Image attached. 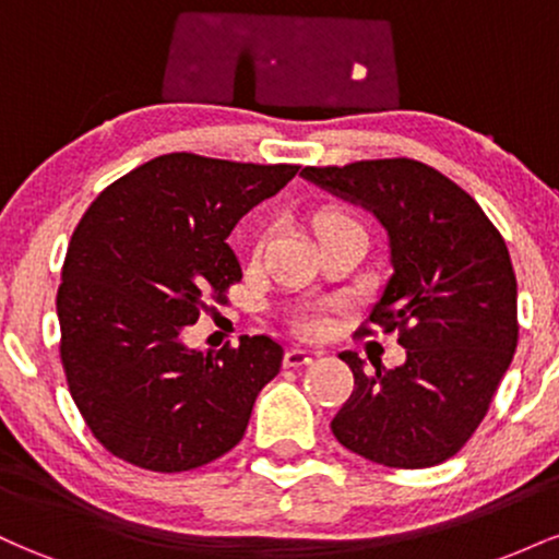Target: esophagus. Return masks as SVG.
Returning <instances> with one entry per match:
<instances>
[{
    "label": "esophagus",
    "instance_id": "1",
    "mask_svg": "<svg viewBox=\"0 0 559 559\" xmlns=\"http://www.w3.org/2000/svg\"><path fill=\"white\" fill-rule=\"evenodd\" d=\"M286 368H305V365L312 362V355L307 349H299V346H292L284 357Z\"/></svg>",
    "mask_w": 559,
    "mask_h": 559
}]
</instances>
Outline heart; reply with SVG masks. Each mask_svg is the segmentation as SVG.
I'll return each mask as SVG.
<instances>
[{
	"mask_svg": "<svg viewBox=\"0 0 559 559\" xmlns=\"http://www.w3.org/2000/svg\"><path fill=\"white\" fill-rule=\"evenodd\" d=\"M338 226H357V228H360V223H357L355 217H349L344 213H325V215H320L318 223H316L318 236L323 234V230L338 228ZM301 329H305V331H320V329H323V320H320V316H316V312H307V316L301 318Z\"/></svg>",
	"mask_w": 559,
	"mask_h": 559,
	"instance_id": "obj_1",
	"label": "heart"
}]
</instances>
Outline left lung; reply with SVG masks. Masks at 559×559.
<instances>
[{"mask_svg": "<svg viewBox=\"0 0 559 559\" xmlns=\"http://www.w3.org/2000/svg\"><path fill=\"white\" fill-rule=\"evenodd\" d=\"M301 178L386 228L394 273L368 320L400 331L407 349L394 370H365L355 352L338 355L355 391L331 420L333 436L386 467L444 463L489 413L515 355L518 281L502 234L476 199L418 159L305 168Z\"/></svg>", "mask_w": 559, "mask_h": 559, "instance_id": "obj_1", "label": "left lung"}]
</instances>
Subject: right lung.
Returning <instances> with one entry per match:
<instances>
[{
  "mask_svg": "<svg viewBox=\"0 0 559 559\" xmlns=\"http://www.w3.org/2000/svg\"><path fill=\"white\" fill-rule=\"evenodd\" d=\"M299 165L173 152L107 186L68 243L57 292L60 357L83 420L115 457L155 473L194 471L247 431L284 346L241 336L199 352L183 333L241 281L228 236Z\"/></svg>",
  "mask_w": 559,
  "mask_h": 559,
  "instance_id": "add662e5",
  "label": "right lung"
}]
</instances>
